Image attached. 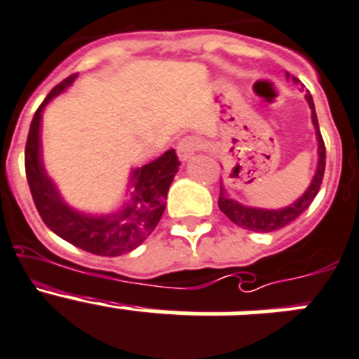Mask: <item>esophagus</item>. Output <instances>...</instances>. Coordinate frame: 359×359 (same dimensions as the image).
<instances>
[{
    "mask_svg": "<svg viewBox=\"0 0 359 359\" xmlns=\"http://www.w3.org/2000/svg\"><path fill=\"white\" fill-rule=\"evenodd\" d=\"M202 149V142L196 138H191V136H187V138H182L179 142V145H177V154H179V157L182 161H187L191 156L195 152H198V150Z\"/></svg>",
    "mask_w": 359,
    "mask_h": 359,
    "instance_id": "1",
    "label": "esophagus"
}]
</instances>
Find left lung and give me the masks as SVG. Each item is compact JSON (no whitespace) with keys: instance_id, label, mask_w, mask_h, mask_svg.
<instances>
[{"instance_id":"obj_1","label":"left lung","mask_w":359,"mask_h":359,"mask_svg":"<svg viewBox=\"0 0 359 359\" xmlns=\"http://www.w3.org/2000/svg\"><path fill=\"white\" fill-rule=\"evenodd\" d=\"M287 78H292V81L296 85H301L299 79H296L294 76H289L287 74ZM303 86V85H301ZM306 100L310 104L311 109V122L316 126L317 130V142H319V164H317V172L313 180H311L310 187L306 189L303 196H301L297 202H294L292 205L285 207V209L280 210H266V209H255V207H246L237 203L236 200L229 198L225 195V191L221 187L219 191V200H217V205H219L221 212L225 214L230 221H233L237 226L241 229L251 230V232H273V230L283 229L289 223H292L299 214H303L304 210L310 207V203L313 202V198L317 196L320 189V184H323V177H324V170H326V147H324V140L320 136L319 130V120H317V113H316V106H313V99H311L310 92L306 90Z\"/></svg>"}]
</instances>
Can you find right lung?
Here are the masks:
<instances>
[{
	"label": "right lung",
	"mask_w": 359,
	"mask_h": 359,
	"mask_svg": "<svg viewBox=\"0 0 359 359\" xmlns=\"http://www.w3.org/2000/svg\"><path fill=\"white\" fill-rule=\"evenodd\" d=\"M76 76L78 74H72L56 85L33 115L25 150L26 179L40 217L56 236L93 255L118 257L138 248L154 232L164 212L168 187L179 172L180 163L172 149L159 159L134 170L130 177L133 198L118 214L93 217L67 207L43 172L40 157V118L43 106L62 93Z\"/></svg>",
	"instance_id": "add662e5"
}]
</instances>
